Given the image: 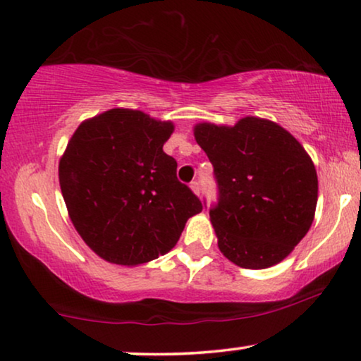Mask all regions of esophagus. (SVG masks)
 <instances>
[{
    "instance_id": "esophagus-1",
    "label": "esophagus",
    "mask_w": 361,
    "mask_h": 361,
    "mask_svg": "<svg viewBox=\"0 0 361 361\" xmlns=\"http://www.w3.org/2000/svg\"><path fill=\"white\" fill-rule=\"evenodd\" d=\"M191 190L192 191H195L196 192V195L199 196V195H201V183H199V181H191Z\"/></svg>"
}]
</instances>
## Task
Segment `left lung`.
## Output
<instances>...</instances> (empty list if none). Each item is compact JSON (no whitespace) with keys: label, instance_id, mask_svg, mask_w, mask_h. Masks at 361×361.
Instances as JSON below:
<instances>
[{"label":"left lung","instance_id":"8db88e82","mask_svg":"<svg viewBox=\"0 0 361 361\" xmlns=\"http://www.w3.org/2000/svg\"><path fill=\"white\" fill-rule=\"evenodd\" d=\"M195 137L214 166L217 202L209 215L220 251L243 269L281 262L314 219L318 175L310 155L283 128L255 116L233 128L201 123Z\"/></svg>","mask_w":361,"mask_h":361}]
</instances>
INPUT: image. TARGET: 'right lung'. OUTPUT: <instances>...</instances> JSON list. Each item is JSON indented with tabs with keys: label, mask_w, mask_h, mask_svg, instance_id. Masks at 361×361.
I'll list each match as a JSON object with an SVG mask.
<instances>
[{
	"label": "right lung",
	"mask_w": 361,
	"mask_h": 361,
	"mask_svg": "<svg viewBox=\"0 0 361 361\" xmlns=\"http://www.w3.org/2000/svg\"><path fill=\"white\" fill-rule=\"evenodd\" d=\"M173 133L139 110L113 109L84 121L60 162V186L82 240L105 261L136 266L169 252L202 211L164 152Z\"/></svg>",
	"instance_id": "1"
}]
</instances>
